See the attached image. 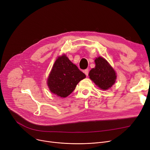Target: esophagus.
I'll list each match as a JSON object with an SVG mask.
<instances>
[{"instance_id":"34e87169","label":"esophagus","mask_w":150,"mask_h":150,"mask_svg":"<svg viewBox=\"0 0 150 150\" xmlns=\"http://www.w3.org/2000/svg\"><path fill=\"white\" fill-rule=\"evenodd\" d=\"M84 73L86 74V76H88L89 75V69H86L84 70Z\"/></svg>"}]
</instances>
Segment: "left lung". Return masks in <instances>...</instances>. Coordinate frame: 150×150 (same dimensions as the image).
<instances>
[{
  "label": "left lung",
  "mask_w": 150,
  "mask_h": 150,
  "mask_svg": "<svg viewBox=\"0 0 150 150\" xmlns=\"http://www.w3.org/2000/svg\"><path fill=\"white\" fill-rule=\"evenodd\" d=\"M95 62L96 67L90 70L89 76L100 89L106 90L114 84L116 74L104 58L98 57L96 58Z\"/></svg>",
  "instance_id": "obj_1"
}]
</instances>
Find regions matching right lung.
Segmentation results:
<instances>
[{"label": "right lung", "mask_w": 150, "mask_h": 150, "mask_svg": "<svg viewBox=\"0 0 150 150\" xmlns=\"http://www.w3.org/2000/svg\"><path fill=\"white\" fill-rule=\"evenodd\" d=\"M86 78V75L69 58L63 55L54 63L47 84L50 91L61 97H66L75 89L76 84Z\"/></svg>", "instance_id": "obj_1"}]
</instances>
